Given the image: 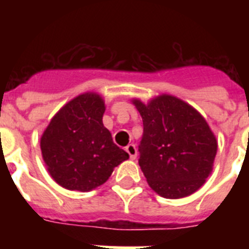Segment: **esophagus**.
<instances>
[{
	"label": "esophagus",
	"instance_id": "1",
	"mask_svg": "<svg viewBox=\"0 0 249 249\" xmlns=\"http://www.w3.org/2000/svg\"><path fill=\"white\" fill-rule=\"evenodd\" d=\"M125 151L128 152L129 156H130V159L134 160L137 158V148H136V146H134V144H133V143H129L128 146L125 147Z\"/></svg>",
	"mask_w": 249,
	"mask_h": 249
}]
</instances>
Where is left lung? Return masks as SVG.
<instances>
[{"instance_id":"1","label":"left lung","mask_w":249,"mask_h":249,"mask_svg":"<svg viewBox=\"0 0 249 249\" xmlns=\"http://www.w3.org/2000/svg\"><path fill=\"white\" fill-rule=\"evenodd\" d=\"M143 121L138 146L141 169L160 196H189L213 169L217 141L209 125L186 102L163 94L147 105L133 99Z\"/></svg>"}]
</instances>
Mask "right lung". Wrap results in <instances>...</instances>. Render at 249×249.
<instances>
[{
  "label": "right lung",
  "mask_w": 249,
  "mask_h": 249,
  "mask_svg": "<svg viewBox=\"0 0 249 249\" xmlns=\"http://www.w3.org/2000/svg\"><path fill=\"white\" fill-rule=\"evenodd\" d=\"M97 93L73 98L53 117L41 137L42 159L53 179L67 190L90 191L103 185L129 155L113 143Z\"/></svg>",
  "instance_id": "add662e5"
}]
</instances>
